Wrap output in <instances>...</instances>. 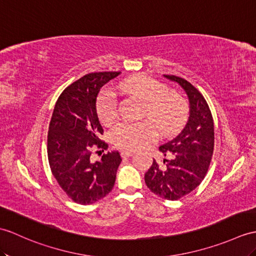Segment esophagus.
<instances>
[{
  "label": "esophagus",
  "instance_id": "esophagus-1",
  "mask_svg": "<svg viewBox=\"0 0 256 256\" xmlns=\"http://www.w3.org/2000/svg\"><path fill=\"white\" fill-rule=\"evenodd\" d=\"M133 155V150H121V156L122 157H130Z\"/></svg>",
  "mask_w": 256,
  "mask_h": 256
}]
</instances>
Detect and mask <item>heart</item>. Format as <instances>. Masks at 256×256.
<instances>
[{
  "label": "heart",
  "instance_id": "heart-1",
  "mask_svg": "<svg viewBox=\"0 0 256 256\" xmlns=\"http://www.w3.org/2000/svg\"><path fill=\"white\" fill-rule=\"evenodd\" d=\"M118 88L134 94L145 102L144 116L156 124L160 132L169 135L176 132L186 121L188 106L179 94L170 92L162 82L146 75H135L124 80ZM97 114L104 124L114 122L118 114V101L112 90H104L97 99ZM157 130L150 122L123 121L112 128L110 138L122 150H135L156 138Z\"/></svg>",
  "mask_w": 256,
  "mask_h": 256
}]
</instances>
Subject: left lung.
Instances as JSON below:
<instances>
[{
  "label": "left lung",
  "mask_w": 256,
  "mask_h": 256,
  "mask_svg": "<svg viewBox=\"0 0 256 256\" xmlns=\"http://www.w3.org/2000/svg\"><path fill=\"white\" fill-rule=\"evenodd\" d=\"M179 84L188 94L190 116L181 133L159 147L164 164L154 160L145 174V183L152 193L176 200L191 193L204 180L214 152V121L205 98L191 82L174 75H164Z\"/></svg>",
  "instance_id": "obj_1"
}]
</instances>
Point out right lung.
<instances>
[{
    "instance_id": "obj_1",
    "label": "right lung",
    "mask_w": 256,
    "mask_h": 256,
    "mask_svg": "<svg viewBox=\"0 0 256 256\" xmlns=\"http://www.w3.org/2000/svg\"><path fill=\"white\" fill-rule=\"evenodd\" d=\"M121 72H99L82 76L58 97L48 133V159L58 186L70 200L94 204L111 192L122 158L108 152L98 162L92 160L94 147L108 148L100 140L96 101L100 88Z\"/></svg>"
}]
</instances>
